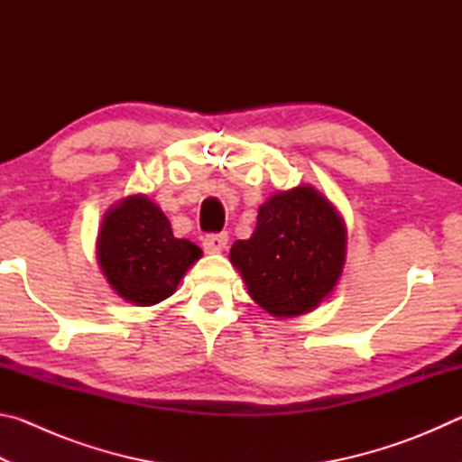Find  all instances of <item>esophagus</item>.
<instances>
[{
  "label": "esophagus",
  "instance_id": "34e87169",
  "mask_svg": "<svg viewBox=\"0 0 462 462\" xmlns=\"http://www.w3.org/2000/svg\"><path fill=\"white\" fill-rule=\"evenodd\" d=\"M228 245V234L222 232V234H208L206 238H203V248H206V253L209 254H216V253H222V250Z\"/></svg>",
  "mask_w": 462,
  "mask_h": 462
}]
</instances>
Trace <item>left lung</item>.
Instances as JSON below:
<instances>
[{"label": "left lung", "instance_id": "1", "mask_svg": "<svg viewBox=\"0 0 462 462\" xmlns=\"http://www.w3.org/2000/svg\"><path fill=\"white\" fill-rule=\"evenodd\" d=\"M230 263L273 318L310 314L342 277L346 224L314 185L277 191L259 208L250 238L232 245Z\"/></svg>", "mask_w": 462, "mask_h": 462}]
</instances>
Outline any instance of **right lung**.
<instances>
[{"instance_id":"1","label":"right lung","mask_w":462,"mask_h":462,"mask_svg":"<svg viewBox=\"0 0 462 462\" xmlns=\"http://www.w3.org/2000/svg\"><path fill=\"white\" fill-rule=\"evenodd\" d=\"M96 250L107 283L140 308L173 295L203 254L191 240L173 236L167 216L144 193L126 195L107 209Z\"/></svg>"}]
</instances>
